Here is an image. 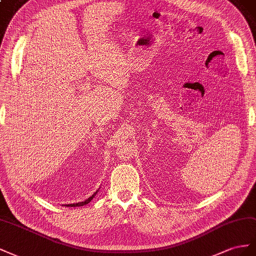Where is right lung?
<instances>
[{
  "label": "right lung",
  "instance_id": "1",
  "mask_svg": "<svg viewBox=\"0 0 256 256\" xmlns=\"http://www.w3.org/2000/svg\"><path fill=\"white\" fill-rule=\"evenodd\" d=\"M98 191H96V193H94L92 196H90L89 198L86 200L84 202H77V204H70V205H66V206H68V207H80V206H84V205H86V204H89V202L93 200V197L96 195Z\"/></svg>",
  "mask_w": 256,
  "mask_h": 256
}]
</instances>
